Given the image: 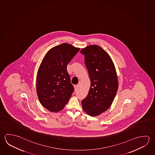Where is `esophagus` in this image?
Wrapping results in <instances>:
<instances>
[{"label": "esophagus", "mask_w": 155, "mask_h": 155, "mask_svg": "<svg viewBox=\"0 0 155 155\" xmlns=\"http://www.w3.org/2000/svg\"><path fill=\"white\" fill-rule=\"evenodd\" d=\"M74 89L75 91H77L79 89V85H74Z\"/></svg>", "instance_id": "1"}]
</instances>
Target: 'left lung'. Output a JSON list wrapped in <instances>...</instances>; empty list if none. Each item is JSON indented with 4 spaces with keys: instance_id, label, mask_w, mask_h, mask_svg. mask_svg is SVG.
<instances>
[{
    "instance_id": "1",
    "label": "left lung",
    "mask_w": 155,
    "mask_h": 155,
    "mask_svg": "<svg viewBox=\"0 0 155 155\" xmlns=\"http://www.w3.org/2000/svg\"><path fill=\"white\" fill-rule=\"evenodd\" d=\"M91 85L87 97L81 101L87 114L97 116L106 111L114 101L118 89V80L114 64L107 52L97 45H90L81 51Z\"/></svg>"
}]
</instances>
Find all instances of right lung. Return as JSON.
Wrapping results in <instances>:
<instances>
[{
	"label": "right lung",
	"instance_id": "add662e5",
	"mask_svg": "<svg viewBox=\"0 0 155 155\" xmlns=\"http://www.w3.org/2000/svg\"><path fill=\"white\" fill-rule=\"evenodd\" d=\"M80 48L64 43L45 55L38 68L36 91L41 104L52 112L61 110L74 91L67 65Z\"/></svg>",
	"mask_w": 155,
	"mask_h": 155
}]
</instances>
